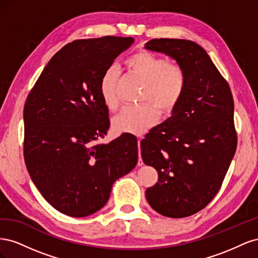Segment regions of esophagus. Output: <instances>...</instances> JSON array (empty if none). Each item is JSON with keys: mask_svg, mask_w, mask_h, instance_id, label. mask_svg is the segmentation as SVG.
<instances>
[{"mask_svg": "<svg viewBox=\"0 0 258 258\" xmlns=\"http://www.w3.org/2000/svg\"><path fill=\"white\" fill-rule=\"evenodd\" d=\"M138 147H139V160H138V166H143L144 162L142 160V157H141V139L139 140L138 141Z\"/></svg>", "mask_w": 258, "mask_h": 258, "instance_id": "34e87169", "label": "esophagus"}]
</instances>
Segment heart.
Here are the masks:
<instances>
[{"label":"heart","mask_w":258,"mask_h":258,"mask_svg":"<svg viewBox=\"0 0 258 258\" xmlns=\"http://www.w3.org/2000/svg\"><path fill=\"white\" fill-rule=\"evenodd\" d=\"M126 64L132 73L145 82L141 100L147 102L124 106L114 117L113 129L117 134L140 136L157 121L158 113L155 106L161 112H170L176 106L184 95L186 77L179 67L171 64L166 58L147 51L132 54L126 60ZM119 79L120 70L115 63L107 66L101 75L100 96L110 110H114L119 103Z\"/></svg>","instance_id":"1"}]
</instances>
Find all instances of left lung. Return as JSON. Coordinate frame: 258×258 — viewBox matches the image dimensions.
<instances>
[{
	"label": "left lung",
	"mask_w": 258,
	"mask_h": 258,
	"mask_svg": "<svg viewBox=\"0 0 258 258\" xmlns=\"http://www.w3.org/2000/svg\"><path fill=\"white\" fill-rule=\"evenodd\" d=\"M144 48L175 60L186 77L171 116L141 142L144 163L158 172L145 197L163 216L186 217L215 197L236 153L233 99L228 83L197 43L154 38Z\"/></svg>",
	"instance_id": "obj_1"
}]
</instances>
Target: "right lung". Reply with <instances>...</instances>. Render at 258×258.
I'll return each instance as SVG.
<instances>
[{"label":"right lung","mask_w":258,"mask_h":258,"mask_svg":"<svg viewBox=\"0 0 258 258\" xmlns=\"http://www.w3.org/2000/svg\"><path fill=\"white\" fill-rule=\"evenodd\" d=\"M104 36L67 44L49 60L23 108V155L31 179L59 212L85 217L103 208L113 183L138 163V140L122 134L95 144L110 128L101 75L134 44Z\"/></svg>","instance_id":"1"}]
</instances>
